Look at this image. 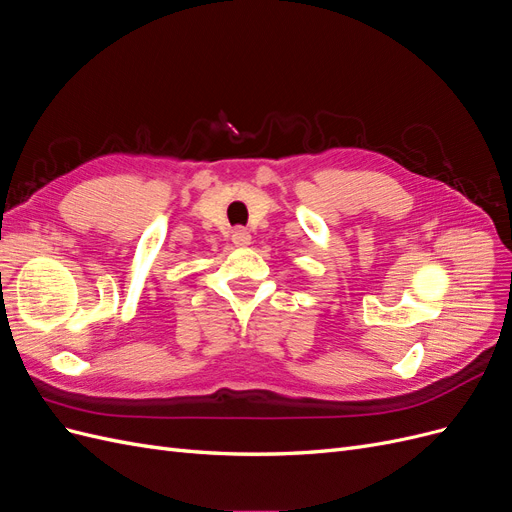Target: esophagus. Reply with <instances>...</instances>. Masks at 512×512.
<instances>
[{
    "label": "esophagus",
    "mask_w": 512,
    "mask_h": 512,
    "mask_svg": "<svg viewBox=\"0 0 512 512\" xmlns=\"http://www.w3.org/2000/svg\"><path fill=\"white\" fill-rule=\"evenodd\" d=\"M232 243H235L237 247H245L252 243V235L245 228H235L232 230Z\"/></svg>",
    "instance_id": "34e87169"
}]
</instances>
